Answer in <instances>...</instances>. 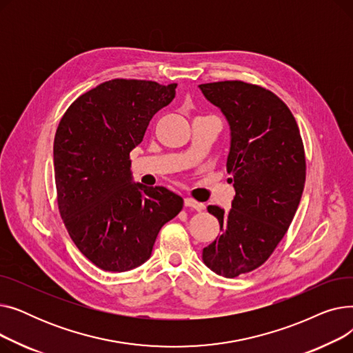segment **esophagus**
<instances>
[{
  "mask_svg": "<svg viewBox=\"0 0 353 353\" xmlns=\"http://www.w3.org/2000/svg\"><path fill=\"white\" fill-rule=\"evenodd\" d=\"M184 206H186V208H192V209H194V210H197V212H200L203 208H205V205H203V203L196 201V200L192 199V197H186V199H184Z\"/></svg>",
  "mask_w": 353,
  "mask_h": 353,
  "instance_id": "34e87169",
  "label": "esophagus"
}]
</instances>
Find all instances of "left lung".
I'll return each mask as SVG.
<instances>
[{"mask_svg":"<svg viewBox=\"0 0 353 353\" xmlns=\"http://www.w3.org/2000/svg\"><path fill=\"white\" fill-rule=\"evenodd\" d=\"M226 117V170L236 192L232 209L209 206L220 234L203 249L205 265L237 277L263 265L288 232L305 188L306 161L298 123L272 91L243 81L200 84Z\"/></svg>","mask_w":353,"mask_h":353,"instance_id":"8db88e82","label":"left lung"}]
</instances>
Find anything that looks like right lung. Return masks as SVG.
I'll return each instance as SVG.
<instances>
[{
    "label": "right lung",
    "instance_id": "right-lung-1",
    "mask_svg": "<svg viewBox=\"0 0 353 353\" xmlns=\"http://www.w3.org/2000/svg\"><path fill=\"white\" fill-rule=\"evenodd\" d=\"M177 84L116 79L74 101L54 139L60 214L72 242L105 272H127L152 256L156 237L183 209L165 188L133 181L130 152Z\"/></svg>",
    "mask_w": 353,
    "mask_h": 353
}]
</instances>
